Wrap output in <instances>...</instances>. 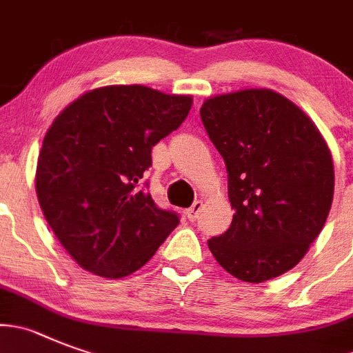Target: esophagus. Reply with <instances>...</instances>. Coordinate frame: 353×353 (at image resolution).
Listing matches in <instances>:
<instances>
[{
    "mask_svg": "<svg viewBox=\"0 0 353 353\" xmlns=\"http://www.w3.org/2000/svg\"><path fill=\"white\" fill-rule=\"evenodd\" d=\"M201 210H203V201H196L189 210H187V219H189L190 222H196L198 221L199 213H201Z\"/></svg>",
    "mask_w": 353,
    "mask_h": 353,
    "instance_id": "34e87169",
    "label": "esophagus"
}]
</instances>
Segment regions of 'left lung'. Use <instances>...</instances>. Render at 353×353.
<instances>
[{"mask_svg": "<svg viewBox=\"0 0 353 353\" xmlns=\"http://www.w3.org/2000/svg\"><path fill=\"white\" fill-rule=\"evenodd\" d=\"M201 121L228 168L231 228L208 240L228 273L261 283L292 270L327 221L331 150L299 106L271 89L208 98Z\"/></svg>", "mask_w": 353, "mask_h": 353, "instance_id": "obj_1", "label": "left lung"}]
</instances>
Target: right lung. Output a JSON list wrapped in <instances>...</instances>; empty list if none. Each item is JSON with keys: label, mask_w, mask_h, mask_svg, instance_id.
<instances>
[{"label": "right lung", "mask_w": 353, "mask_h": 353, "mask_svg": "<svg viewBox=\"0 0 353 353\" xmlns=\"http://www.w3.org/2000/svg\"><path fill=\"white\" fill-rule=\"evenodd\" d=\"M190 96L145 85L92 89L48 128L37 164L41 212L85 271L122 278L147 264L179 215L141 187L152 147L179 128Z\"/></svg>", "instance_id": "1"}]
</instances>
